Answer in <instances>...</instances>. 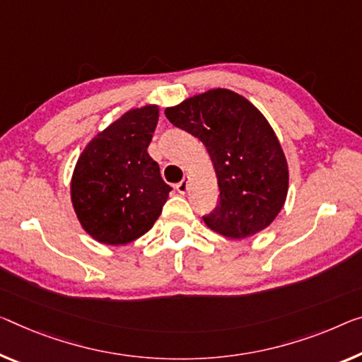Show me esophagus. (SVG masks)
<instances>
[{"label": "esophagus", "mask_w": 362, "mask_h": 362, "mask_svg": "<svg viewBox=\"0 0 362 362\" xmlns=\"http://www.w3.org/2000/svg\"><path fill=\"white\" fill-rule=\"evenodd\" d=\"M187 187H189V180H187V177H185V180L180 181L176 185V191L180 192V194H186L187 192Z\"/></svg>", "instance_id": "1"}]
</instances>
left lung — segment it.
Here are the masks:
<instances>
[{"mask_svg": "<svg viewBox=\"0 0 362 362\" xmlns=\"http://www.w3.org/2000/svg\"><path fill=\"white\" fill-rule=\"evenodd\" d=\"M170 123L197 137L214 163L218 204L204 215L210 230L231 239L262 231L280 214L288 165L269 121L228 88H214L165 110Z\"/></svg>", "mask_w": 362, "mask_h": 362, "instance_id": "8db88e82", "label": "left lung"}]
</instances>
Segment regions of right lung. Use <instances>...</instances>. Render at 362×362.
I'll list each match as a JSON object with an SVG mask.
<instances>
[{
  "label": "right lung",
  "instance_id": "right-lung-1",
  "mask_svg": "<svg viewBox=\"0 0 362 362\" xmlns=\"http://www.w3.org/2000/svg\"><path fill=\"white\" fill-rule=\"evenodd\" d=\"M158 107L124 113L88 142L77 160L71 199L84 230L98 243L127 244L153 226L171 186L147 147Z\"/></svg>",
  "mask_w": 362,
  "mask_h": 362
}]
</instances>
